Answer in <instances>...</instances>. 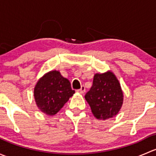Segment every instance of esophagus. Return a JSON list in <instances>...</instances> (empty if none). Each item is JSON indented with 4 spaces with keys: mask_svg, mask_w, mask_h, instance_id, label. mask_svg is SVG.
Returning <instances> with one entry per match:
<instances>
[{
    "mask_svg": "<svg viewBox=\"0 0 156 156\" xmlns=\"http://www.w3.org/2000/svg\"><path fill=\"white\" fill-rule=\"evenodd\" d=\"M77 92L79 93V94H84L85 92V87H84V86H81V87L77 90Z\"/></svg>",
    "mask_w": 156,
    "mask_h": 156,
    "instance_id": "esophagus-1",
    "label": "esophagus"
}]
</instances>
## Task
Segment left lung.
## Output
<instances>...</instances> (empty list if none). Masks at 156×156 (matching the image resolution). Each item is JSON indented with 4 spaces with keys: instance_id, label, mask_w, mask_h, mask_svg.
<instances>
[{
    "instance_id": "8db88e82",
    "label": "left lung",
    "mask_w": 156,
    "mask_h": 156,
    "mask_svg": "<svg viewBox=\"0 0 156 156\" xmlns=\"http://www.w3.org/2000/svg\"><path fill=\"white\" fill-rule=\"evenodd\" d=\"M84 97L93 115L98 120H106L115 116L124 101L120 82L112 71L96 73L92 87Z\"/></svg>"
}]
</instances>
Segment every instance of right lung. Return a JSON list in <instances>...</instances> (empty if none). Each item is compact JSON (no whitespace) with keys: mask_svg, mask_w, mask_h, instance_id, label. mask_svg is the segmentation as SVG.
<instances>
[{"mask_svg":"<svg viewBox=\"0 0 156 156\" xmlns=\"http://www.w3.org/2000/svg\"><path fill=\"white\" fill-rule=\"evenodd\" d=\"M74 94L69 80L56 70L44 74L34 88L36 105L48 115H56Z\"/></svg>","mask_w":156,"mask_h":156,"instance_id":"add662e5","label":"right lung"}]
</instances>
